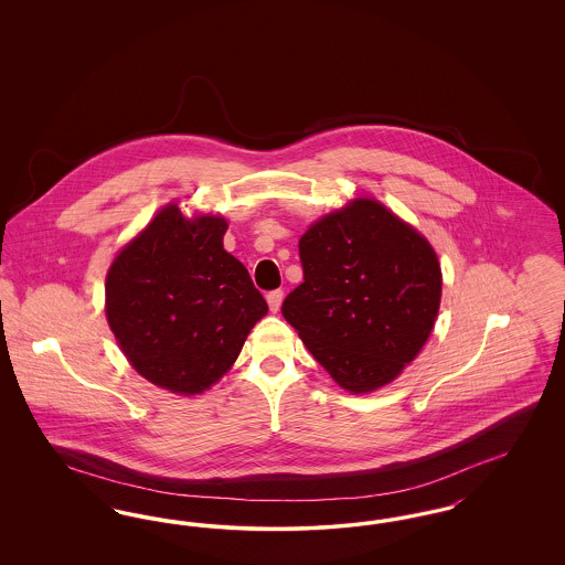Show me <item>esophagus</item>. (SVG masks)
<instances>
[{
    "mask_svg": "<svg viewBox=\"0 0 565 565\" xmlns=\"http://www.w3.org/2000/svg\"><path fill=\"white\" fill-rule=\"evenodd\" d=\"M281 300H284V292L281 290H273L267 295V302H269L270 311L277 313L279 307H281Z\"/></svg>",
    "mask_w": 565,
    "mask_h": 565,
    "instance_id": "obj_1",
    "label": "esophagus"
}]
</instances>
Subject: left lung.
<instances>
[{
  "instance_id": "left-lung-1",
  "label": "left lung",
  "mask_w": 565,
  "mask_h": 565,
  "mask_svg": "<svg viewBox=\"0 0 565 565\" xmlns=\"http://www.w3.org/2000/svg\"><path fill=\"white\" fill-rule=\"evenodd\" d=\"M302 284L281 313L330 376L364 394L413 362L438 316L443 275L415 228L373 199L323 215L298 242Z\"/></svg>"
}]
</instances>
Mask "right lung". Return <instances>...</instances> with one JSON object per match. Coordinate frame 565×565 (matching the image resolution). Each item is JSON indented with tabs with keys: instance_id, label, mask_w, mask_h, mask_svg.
I'll return each instance as SVG.
<instances>
[{
	"instance_id": "obj_1",
	"label": "right lung",
	"mask_w": 565,
	"mask_h": 565,
	"mask_svg": "<svg viewBox=\"0 0 565 565\" xmlns=\"http://www.w3.org/2000/svg\"><path fill=\"white\" fill-rule=\"evenodd\" d=\"M226 220H186L167 205L111 263L109 328L135 371L178 394H201L237 360L267 311L222 237Z\"/></svg>"
}]
</instances>
